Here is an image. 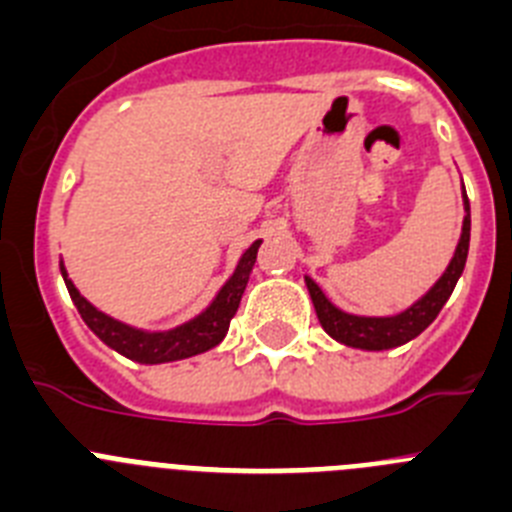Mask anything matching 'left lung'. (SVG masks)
Wrapping results in <instances>:
<instances>
[{"instance_id":"1","label":"left lung","mask_w":512,"mask_h":512,"mask_svg":"<svg viewBox=\"0 0 512 512\" xmlns=\"http://www.w3.org/2000/svg\"><path fill=\"white\" fill-rule=\"evenodd\" d=\"M464 211H467V216H464L462 224V237H459L457 252L451 257L446 273L436 280V285L428 290L426 296L418 298L411 308H405L398 316H352V313H344L342 308H336L334 303L324 296V290H321L319 285L313 283L311 278H306L313 308H316V316H319L326 334H329L331 339H336V342L347 344V347L367 349V352L393 349L416 339V336L439 316L444 303L449 301V296L454 293V285H457V280L462 278L464 273V265H467L469 255V229H472L467 191H464Z\"/></svg>"}]
</instances>
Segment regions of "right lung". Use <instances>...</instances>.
<instances>
[{
	"label": "right lung",
	"instance_id": "right-lung-1",
	"mask_svg": "<svg viewBox=\"0 0 512 512\" xmlns=\"http://www.w3.org/2000/svg\"><path fill=\"white\" fill-rule=\"evenodd\" d=\"M262 239H257L255 245L242 255L237 270H234L232 278L224 283V288L216 293V298L211 301V306L204 313H199L196 319H191L188 324L176 326L170 331H142L132 329V326L122 324V321L112 319L107 313H101L99 308L91 306L81 293L76 290V285L68 278L66 267L61 265L63 280H66V288L71 293L73 303H76L81 319L86 321L91 331L99 336L101 342L107 347L117 349L119 354H124L127 359H135L140 365H160V362H176V359L193 357V354L209 352L211 347L222 342L229 331V321L234 319L237 313L239 301H242V293L247 288V280H250L252 267H255L257 250H260Z\"/></svg>",
	"mask_w": 512,
	"mask_h": 512
}]
</instances>
